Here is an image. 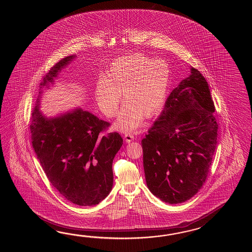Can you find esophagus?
<instances>
[{
	"mask_svg": "<svg viewBox=\"0 0 252 252\" xmlns=\"http://www.w3.org/2000/svg\"><path fill=\"white\" fill-rule=\"evenodd\" d=\"M124 139H125V141H126L127 143H129V142L133 141L134 136L133 135H131V134H125V135H124Z\"/></svg>",
	"mask_w": 252,
	"mask_h": 252,
	"instance_id": "34e87169",
	"label": "esophagus"
}]
</instances>
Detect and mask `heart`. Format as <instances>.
Returning a JSON list of instances; mask_svg holds the SVG:
<instances>
[{"label": "heart", "mask_w": 252, "mask_h": 252, "mask_svg": "<svg viewBox=\"0 0 252 252\" xmlns=\"http://www.w3.org/2000/svg\"><path fill=\"white\" fill-rule=\"evenodd\" d=\"M170 67L162 59L135 53L113 60L95 84L94 96L101 112L113 117L121 101L124 102L113 127L125 133L140 127L146 117L160 111L170 84Z\"/></svg>", "instance_id": "heart-1"}]
</instances>
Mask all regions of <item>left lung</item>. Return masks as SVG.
<instances>
[{"instance_id": "1", "label": "left lung", "mask_w": 252, "mask_h": 252, "mask_svg": "<svg viewBox=\"0 0 252 252\" xmlns=\"http://www.w3.org/2000/svg\"><path fill=\"white\" fill-rule=\"evenodd\" d=\"M190 72L141 140L147 186L170 204L188 201L203 187L217 145L209 86L198 70Z\"/></svg>"}]
</instances>
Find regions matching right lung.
<instances>
[{"label":"right lung","mask_w":252,"mask_h":252,"mask_svg":"<svg viewBox=\"0 0 252 252\" xmlns=\"http://www.w3.org/2000/svg\"><path fill=\"white\" fill-rule=\"evenodd\" d=\"M75 58L61 59L43 77L30 127L33 149L49 182L71 203L91 206L113 188V158L124 139L117 132L101 133L107 122L81 107L52 117L39 110L44 91Z\"/></svg>","instance_id":"add662e5"}]
</instances>
